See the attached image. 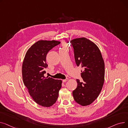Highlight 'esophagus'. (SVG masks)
<instances>
[{
    "mask_svg": "<svg viewBox=\"0 0 128 128\" xmlns=\"http://www.w3.org/2000/svg\"><path fill=\"white\" fill-rule=\"evenodd\" d=\"M68 78H66L65 79L63 80V82H66L67 81H68Z\"/></svg>",
    "mask_w": 128,
    "mask_h": 128,
    "instance_id": "1",
    "label": "esophagus"
}]
</instances>
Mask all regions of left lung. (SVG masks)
Instances as JSON below:
<instances>
[{"mask_svg":"<svg viewBox=\"0 0 128 128\" xmlns=\"http://www.w3.org/2000/svg\"><path fill=\"white\" fill-rule=\"evenodd\" d=\"M77 66H81L83 81L77 79V86L72 91L75 101L82 106L91 104L98 96L104 82L105 65L97 46L84 37L70 41ZM70 44V45H71Z\"/></svg>","mask_w":128,"mask_h":128,"instance_id":"obj_1","label":"left lung"}]
</instances>
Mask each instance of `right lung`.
<instances>
[{
  "mask_svg": "<svg viewBox=\"0 0 128 128\" xmlns=\"http://www.w3.org/2000/svg\"><path fill=\"white\" fill-rule=\"evenodd\" d=\"M60 43L55 40H39L27 51L23 62L24 84L34 100L42 106L50 107L54 104L62 86L61 80L44 76L48 67L47 53Z\"/></svg>",
  "mask_w": 128,
  "mask_h": 128,
  "instance_id": "add662e5",
  "label": "right lung"
}]
</instances>
